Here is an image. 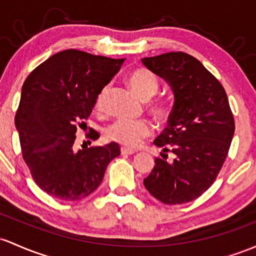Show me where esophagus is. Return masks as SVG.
I'll return each mask as SVG.
<instances>
[{"label": "esophagus", "instance_id": "obj_1", "mask_svg": "<svg viewBox=\"0 0 256 256\" xmlns=\"http://www.w3.org/2000/svg\"><path fill=\"white\" fill-rule=\"evenodd\" d=\"M122 156H131V154L134 153V150H130V148H126V147H122Z\"/></svg>", "mask_w": 256, "mask_h": 256}]
</instances>
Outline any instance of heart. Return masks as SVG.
Wrapping results in <instances>:
<instances>
[{
    "mask_svg": "<svg viewBox=\"0 0 256 256\" xmlns=\"http://www.w3.org/2000/svg\"><path fill=\"white\" fill-rule=\"evenodd\" d=\"M128 85L137 96H140L143 100H150L156 94L159 88L158 78L150 70L146 68H138L134 70L128 75ZM108 88H104L98 94L96 109L100 110L103 106V102L106 96ZM150 112L154 114V116L158 119H164L168 114L166 106L162 102L156 100L150 106ZM153 132V126L150 122L147 119L140 120H126L119 119L114 122L106 130V137L108 141L119 143L128 148H137L142 144L147 137H150Z\"/></svg>",
    "mask_w": 256,
    "mask_h": 256,
    "instance_id": "b5f03b06",
    "label": "heart"
}]
</instances>
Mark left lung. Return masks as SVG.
Instances as JSON below:
<instances>
[{"label":"left lung","mask_w":256,"mask_h":256,"mask_svg":"<svg viewBox=\"0 0 256 256\" xmlns=\"http://www.w3.org/2000/svg\"><path fill=\"white\" fill-rule=\"evenodd\" d=\"M142 63L175 96L168 128L154 141L162 158L143 184L162 203H188L214 184L227 158L234 134L228 98L220 81L187 53H164Z\"/></svg>","instance_id":"1"}]
</instances>
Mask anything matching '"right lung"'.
Here are the masks:
<instances>
[{"mask_svg": "<svg viewBox=\"0 0 256 256\" xmlns=\"http://www.w3.org/2000/svg\"><path fill=\"white\" fill-rule=\"evenodd\" d=\"M122 62L66 50L36 66L25 80L16 113L22 153L35 184L53 198L74 202L91 194L109 162L120 156L115 142L78 152L74 142ZM87 137L96 140L100 134L91 128Z\"/></svg>", "mask_w": 256, "mask_h": 256, "instance_id": "right-lung-1", "label": "right lung"}]
</instances>
